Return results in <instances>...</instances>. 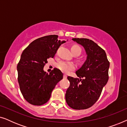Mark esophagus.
Listing matches in <instances>:
<instances>
[{
  "instance_id": "obj_1",
  "label": "esophagus",
  "mask_w": 127,
  "mask_h": 127,
  "mask_svg": "<svg viewBox=\"0 0 127 127\" xmlns=\"http://www.w3.org/2000/svg\"><path fill=\"white\" fill-rule=\"evenodd\" d=\"M64 79H66V78H67V75H66V74H64Z\"/></svg>"
}]
</instances>
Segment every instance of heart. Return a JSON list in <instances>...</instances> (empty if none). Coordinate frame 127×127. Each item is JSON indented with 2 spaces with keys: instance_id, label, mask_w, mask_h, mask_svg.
<instances>
[{
  "instance_id": "b5f03b06",
  "label": "heart",
  "mask_w": 127,
  "mask_h": 127,
  "mask_svg": "<svg viewBox=\"0 0 127 127\" xmlns=\"http://www.w3.org/2000/svg\"><path fill=\"white\" fill-rule=\"evenodd\" d=\"M71 50L72 53H79L80 54L81 49L77 45H73L71 47ZM57 67L59 69L62 71L63 72L67 73L69 71L73 70L75 68V65L72 62H69L66 61H61L57 64Z\"/></svg>"
}]
</instances>
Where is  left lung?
Wrapping results in <instances>:
<instances>
[{"label":"left lung","instance_id":"obj_1","mask_svg":"<svg viewBox=\"0 0 127 127\" xmlns=\"http://www.w3.org/2000/svg\"><path fill=\"white\" fill-rule=\"evenodd\" d=\"M72 40L84 47L87 57L76 72L80 79L67 77L70 86L66 92L65 99L71 108L83 110L91 107L99 98L108 81L110 63L105 50L94 41L85 38Z\"/></svg>","mask_w":127,"mask_h":127}]
</instances>
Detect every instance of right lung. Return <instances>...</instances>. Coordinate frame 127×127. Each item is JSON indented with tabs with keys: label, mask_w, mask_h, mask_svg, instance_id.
Returning a JSON list of instances; mask_svg holds the SVG:
<instances>
[{
	"label": "right lung",
	"mask_w": 127,
	"mask_h": 127,
	"mask_svg": "<svg viewBox=\"0 0 127 127\" xmlns=\"http://www.w3.org/2000/svg\"><path fill=\"white\" fill-rule=\"evenodd\" d=\"M58 37L48 35L33 41L22 52L17 65L20 91L31 105L40 106L47 102L55 86L63 79L60 69L54 68L49 74L43 70L48 59L53 58L60 46L66 42Z\"/></svg>",
	"instance_id": "obj_1"
}]
</instances>
